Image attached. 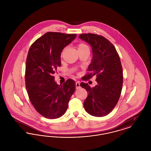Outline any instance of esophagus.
Wrapping results in <instances>:
<instances>
[{
  "label": "esophagus",
  "instance_id": "esophagus-1",
  "mask_svg": "<svg viewBox=\"0 0 151 151\" xmlns=\"http://www.w3.org/2000/svg\"><path fill=\"white\" fill-rule=\"evenodd\" d=\"M80 88V83H79V81H77V82L76 83V88L77 89H78Z\"/></svg>",
  "mask_w": 151,
  "mask_h": 151
}]
</instances>
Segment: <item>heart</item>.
Returning a JSON list of instances; mask_svg holds the SVG:
<instances>
[{
    "instance_id": "heart-1",
    "label": "heart",
    "mask_w": 151,
    "mask_h": 151,
    "mask_svg": "<svg viewBox=\"0 0 151 151\" xmlns=\"http://www.w3.org/2000/svg\"><path fill=\"white\" fill-rule=\"evenodd\" d=\"M77 48H78V50L79 52L82 51L86 50H89L88 46L86 45V44L83 43H79L77 46ZM65 50V48L62 51V54H61V56H62L63 55V53H64Z\"/></svg>"
}]
</instances>
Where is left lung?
<instances>
[{"label":"left lung","instance_id":"obj_1","mask_svg":"<svg viewBox=\"0 0 151 151\" xmlns=\"http://www.w3.org/2000/svg\"><path fill=\"white\" fill-rule=\"evenodd\" d=\"M79 38L89 43L92 49L93 59L88 72L82 79L87 81L96 76L98 84L91 88L81 83L88 95L84 102L86 112L95 116L108 115L119 99L123 82L122 66L114 46L103 36L83 33Z\"/></svg>","mask_w":151,"mask_h":151}]
</instances>
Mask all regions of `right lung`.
Masks as SVG:
<instances>
[{
    "label": "right lung",
    "mask_w": 151,
    "mask_h": 151,
    "mask_svg": "<svg viewBox=\"0 0 151 151\" xmlns=\"http://www.w3.org/2000/svg\"><path fill=\"white\" fill-rule=\"evenodd\" d=\"M76 37V34L49 32L29 49L25 74L26 88L33 107L46 118L56 119L63 115L75 91V81L68 79L59 86L53 75L61 66V52Z\"/></svg>",
    "instance_id": "1"
}]
</instances>
